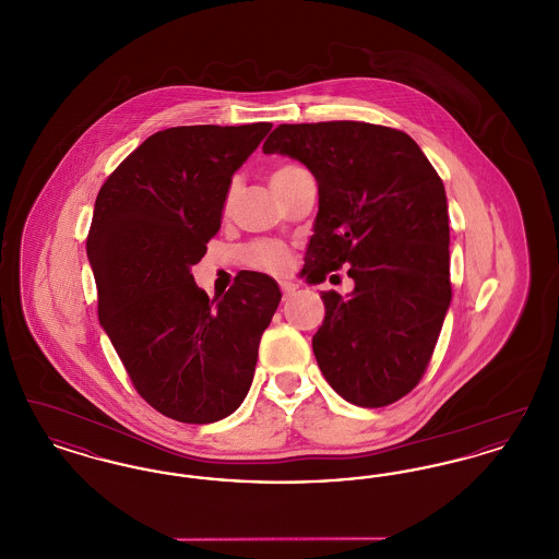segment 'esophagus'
Wrapping results in <instances>:
<instances>
[{"mask_svg": "<svg viewBox=\"0 0 559 559\" xmlns=\"http://www.w3.org/2000/svg\"><path fill=\"white\" fill-rule=\"evenodd\" d=\"M281 292H283L285 299H289L293 293H295V285H292V283H281Z\"/></svg>", "mask_w": 559, "mask_h": 559, "instance_id": "obj_1", "label": "esophagus"}]
</instances>
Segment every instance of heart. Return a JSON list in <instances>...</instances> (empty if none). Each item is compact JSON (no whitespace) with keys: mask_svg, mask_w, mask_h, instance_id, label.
Wrapping results in <instances>:
<instances>
[{"mask_svg":"<svg viewBox=\"0 0 559 559\" xmlns=\"http://www.w3.org/2000/svg\"><path fill=\"white\" fill-rule=\"evenodd\" d=\"M301 171H306V169H301L299 165H293V163H285L270 174V187L276 192L278 188L285 187L292 178ZM235 199H237V185H230L226 192V199H224V212H230ZM245 262H247V266L255 267V270L281 274L289 267V251L285 245H281L276 240H255L245 249Z\"/></svg>","mask_w":559,"mask_h":559,"instance_id":"obj_1","label":"heart"}]
</instances>
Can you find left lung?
<instances>
[{
    "instance_id": "1",
    "label": "left lung",
    "mask_w": 559,
    "mask_h": 559,
    "mask_svg": "<svg viewBox=\"0 0 559 559\" xmlns=\"http://www.w3.org/2000/svg\"><path fill=\"white\" fill-rule=\"evenodd\" d=\"M264 153L301 160L319 182L301 274L322 283L347 266L354 281L347 297L322 293L326 312L312 349L324 379L365 408L406 396L426 372L451 306L440 176L408 133L362 121L283 123Z\"/></svg>"
}]
</instances>
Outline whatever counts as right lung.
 Instances as JSON below:
<instances>
[{
  "label": "right lung",
  "instance_id": "obj_1",
  "mask_svg": "<svg viewBox=\"0 0 559 559\" xmlns=\"http://www.w3.org/2000/svg\"><path fill=\"white\" fill-rule=\"evenodd\" d=\"M270 128L153 133L96 197L85 249L98 319L135 392L182 424H213L239 408L281 301L276 281L262 272H240L219 299L190 272L219 230L233 174Z\"/></svg>",
  "mask_w": 559,
  "mask_h": 559
}]
</instances>
